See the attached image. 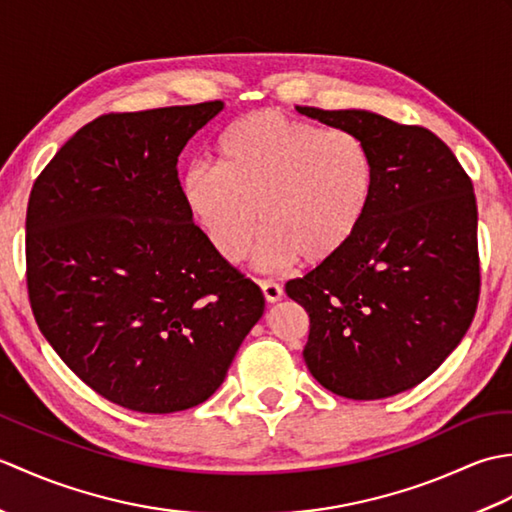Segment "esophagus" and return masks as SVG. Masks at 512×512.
Returning a JSON list of instances; mask_svg holds the SVG:
<instances>
[{
    "label": "esophagus",
    "instance_id": "obj_1",
    "mask_svg": "<svg viewBox=\"0 0 512 512\" xmlns=\"http://www.w3.org/2000/svg\"><path fill=\"white\" fill-rule=\"evenodd\" d=\"M259 286H262L264 299L268 303H277L281 297H284V290H281V286L273 279H262V281H259Z\"/></svg>",
    "mask_w": 512,
    "mask_h": 512
}]
</instances>
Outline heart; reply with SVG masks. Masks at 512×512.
<instances>
[{
    "mask_svg": "<svg viewBox=\"0 0 512 512\" xmlns=\"http://www.w3.org/2000/svg\"><path fill=\"white\" fill-rule=\"evenodd\" d=\"M217 156L220 165L195 162L182 173V195L226 262L246 255L262 224L264 264H328L374 200V154L347 129L257 110L226 127Z\"/></svg>",
    "mask_w": 512,
    "mask_h": 512,
    "instance_id": "b5f03b06",
    "label": "heart"
}]
</instances>
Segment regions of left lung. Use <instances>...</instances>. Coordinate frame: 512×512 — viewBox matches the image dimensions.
<instances>
[{
    "instance_id": "obj_1",
    "label": "left lung",
    "mask_w": 512,
    "mask_h": 512,
    "mask_svg": "<svg viewBox=\"0 0 512 512\" xmlns=\"http://www.w3.org/2000/svg\"><path fill=\"white\" fill-rule=\"evenodd\" d=\"M297 110L361 136L376 162L374 200L356 237L286 284L310 317L303 358L336 396H396L436 372L475 317L473 182L429 129L365 110Z\"/></svg>"
}]
</instances>
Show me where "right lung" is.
<instances>
[{
  "mask_svg": "<svg viewBox=\"0 0 512 512\" xmlns=\"http://www.w3.org/2000/svg\"><path fill=\"white\" fill-rule=\"evenodd\" d=\"M222 101L103 114L32 184L26 284L41 334L96 394L140 413L200 405L264 314L215 253L178 156Z\"/></svg>",
  "mask_w": 512,
  "mask_h": 512,
  "instance_id": "right-lung-1",
  "label": "right lung"
}]
</instances>
